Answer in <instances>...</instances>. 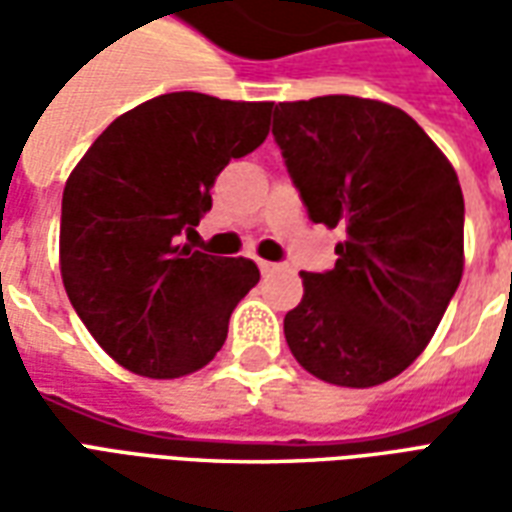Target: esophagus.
Masks as SVG:
<instances>
[{
	"instance_id": "34e87169",
	"label": "esophagus",
	"mask_w": 512,
	"mask_h": 512,
	"mask_svg": "<svg viewBox=\"0 0 512 512\" xmlns=\"http://www.w3.org/2000/svg\"><path fill=\"white\" fill-rule=\"evenodd\" d=\"M257 266H260V271H263L266 277H268V274H277L279 268H282L279 263H268V260H257Z\"/></svg>"
}]
</instances>
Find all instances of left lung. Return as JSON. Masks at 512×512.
<instances>
[{"instance_id": "8db88e82", "label": "left lung", "mask_w": 512, "mask_h": 512, "mask_svg": "<svg viewBox=\"0 0 512 512\" xmlns=\"http://www.w3.org/2000/svg\"><path fill=\"white\" fill-rule=\"evenodd\" d=\"M271 131L312 222L345 233L332 271H301L304 296L285 315L290 354L329 384H384L425 351L461 282L458 175L384 101H290Z\"/></svg>"}]
</instances>
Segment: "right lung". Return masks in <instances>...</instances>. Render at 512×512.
<instances>
[{"label": "right lung", "instance_id": "right-lung-1", "mask_svg": "<svg viewBox=\"0 0 512 512\" xmlns=\"http://www.w3.org/2000/svg\"><path fill=\"white\" fill-rule=\"evenodd\" d=\"M271 101L167 93L120 115L62 191L60 271L73 310L117 365L180 378L219 354L260 271L180 246L216 175L263 145Z\"/></svg>", "mask_w": 512, "mask_h": 512}]
</instances>
